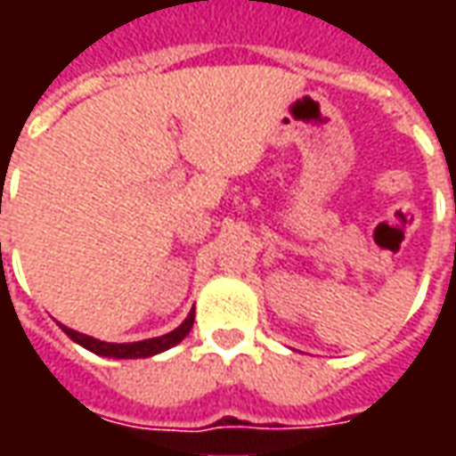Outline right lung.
Masks as SVG:
<instances>
[{"label": "right lung", "instance_id": "1", "mask_svg": "<svg viewBox=\"0 0 456 456\" xmlns=\"http://www.w3.org/2000/svg\"><path fill=\"white\" fill-rule=\"evenodd\" d=\"M195 322V315L190 313L188 320L178 327V330H173L168 335L163 337H153V339H143V342H131V344H110V342H100V339H93V337L80 335V332H75V330H68L63 327V332L73 342L83 344L85 349H90V352L100 354V356H112V359H141V356H153V354L166 352L170 349L173 344H178L180 339H185L190 332V327Z\"/></svg>", "mask_w": 456, "mask_h": 456}]
</instances>
